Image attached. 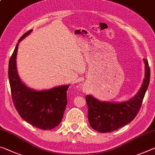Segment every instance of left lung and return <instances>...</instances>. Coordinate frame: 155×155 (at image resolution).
I'll use <instances>...</instances> for the list:
<instances>
[{"instance_id":"left-lung-1","label":"left lung","mask_w":155,"mask_h":155,"mask_svg":"<svg viewBox=\"0 0 155 155\" xmlns=\"http://www.w3.org/2000/svg\"><path fill=\"white\" fill-rule=\"evenodd\" d=\"M145 77L140 90L126 101H101L92 95H86L88 121L90 126L99 132H110L126 126L133 120L140 110L148 87L150 71L148 60L143 58Z\"/></svg>"}]
</instances>
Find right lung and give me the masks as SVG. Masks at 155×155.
<instances>
[{"mask_svg": "<svg viewBox=\"0 0 155 155\" xmlns=\"http://www.w3.org/2000/svg\"><path fill=\"white\" fill-rule=\"evenodd\" d=\"M31 31L32 29L24 34L16 44L9 62V81L14 105L22 119L46 130L54 128L62 121L68 104L67 91L70 85L36 90L22 81L17 71V51L19 43Z\"/></svg>", "mask_w": 155, "mask_h": 155, "instance_id": "right-lung-1", "label": "right lung"}]
</instances>
